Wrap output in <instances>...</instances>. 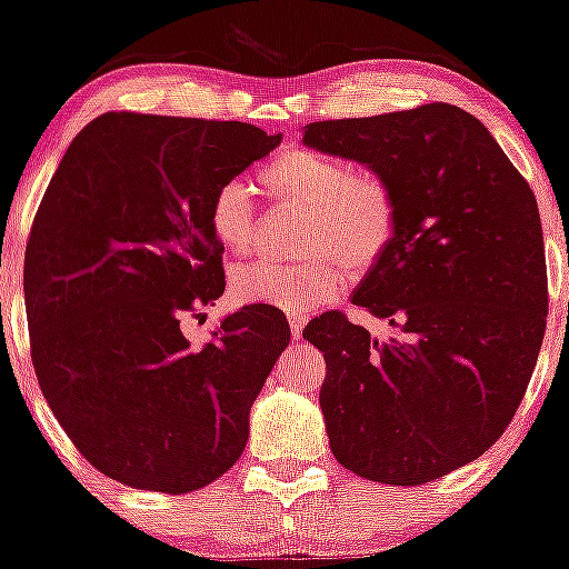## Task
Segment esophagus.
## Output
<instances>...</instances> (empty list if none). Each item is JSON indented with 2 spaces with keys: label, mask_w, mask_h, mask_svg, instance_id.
<instances>
[{
  "label": "esophagus",
  "mask_w": 569,
  "mask_h": 569,
  "mask_svg": "<svg viewBox=\"0 0 569 569\" xmlns=\"http://www.w3.org/2000/svg\"><path fill=\"white\" fill-rule=\"evenodd\" d=\"M305 323H307L305 316H299V312H289V326H291V337H293V339L302 337Z\"/></svg>",
  "instance_id": "1"
}]
</instances>
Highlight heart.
Wrapping results in <instances>:
<instances>
[{
    "instance_id": "b5f03b06",
    "label": "heart",
    "mask_w": 569,
    "mask_h": 569,
    "mask_svg": "<svg viewBox=\"0 0 569 569\" xmlns=\"http://www.w3.org/2000/svg\"><path fill=\"white\" fill-rule=\"evenodd\" d=\"M264 189L307 208L299 262L243 264L232 276V293L243 305L307 312L329 302L352 276H367L388 253L398 230V200L382 176L358 171L356 162L321 149L293 147L259 171ZM208 230L232 257L253 243L257 206L243 179H227L208 202Z\"/></svg>"
}]
</instances>
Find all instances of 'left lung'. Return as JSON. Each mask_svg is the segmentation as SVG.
Wrapping results in <instances>:
<instances>
[{"mask_svg":"<svg viewBox=\"0 0 569 569\" xmlns=\"http://www.w3.org/2000/svg\"><path fill=\"white\" fill-rule=\"evenodd\" d=\"M302 133L305 147L382 176L398 200L393 243L350 297L393 337L342 312L302 331L326 358L329 447L369 481L426 485L485 455L530 385L548 307L538 202L492 133L452 103Z\"/></svg>","mask_w":569,"mask_h":569,"instance_id":"8db88e82","label":"left lung"}]
</instances>
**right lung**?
Returning <instances> with one entry per match:
<instances>
[{
    "label": "right lung",
    "instance_id": "1",
    "mask_svg": "<svg viewBox=\"0 0 569 569\" xmlns=\"http://www.w3.org/2000/svg\"><path fill=\"white\" fill-rule=\"evenodd\" d=\"M280 139L107 112L69 143L39 202L23 262L31 361L74 447L120 485L192 492L243 455L251 403L291 339L286 316L243 307L206 345L181 318L224 293L211 194Z\"/></svg>",
    "mask_w": 569,
    "mask_h": 569
}]
</instances>
